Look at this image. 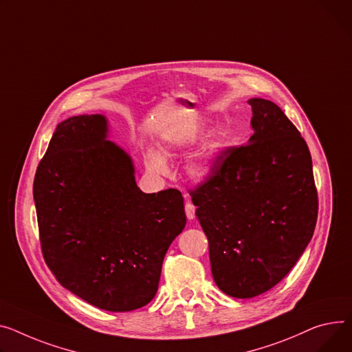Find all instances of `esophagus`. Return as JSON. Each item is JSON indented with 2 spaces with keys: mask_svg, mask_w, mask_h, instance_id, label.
Wrapping results in <instances>:
<instances>
[{
  "mask_svg": "<svg viewBox=\"0 0 352 352\" xmlns=\"http://www.w3.org/2000/svg\"><path fill=\"white\" fill-rule=\"evenodd\" d=\"M185 214H186V218H188V219L195 218V206L190 199L186 201V204H185Z\"/></svg>",
  "mask_w": 352,
  "mask_h": 352,
  "instance_id": "esophagus-1",
  "label": "esophagus"
}]
</instances>
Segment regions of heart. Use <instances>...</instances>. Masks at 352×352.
Here are the masks:
<instances>
[{
    "mask_svg": "<svg viewBox=\"0 0 352 352\" xmlns=\"http://www.w3.org/2000/svg\"><path fill=\"white\" fill-rule=\"evenodd\" d=\"M217 148V144H214L210 147L209 151L201 154L199 157H197L191 164H190V173L197 177V178H202L205 177L209 171L210 167H212V162H214V150ZM164 154L171 155L173 154V147L167 146L162 148ZM147 166L150 167V170H153L157 174H164L167 171V164L166 160H164L158 153L155 151H150L147 154Z\"/></svg>",
    "mask_w": 352,
    "mask_h": 352,
    "instance_id": "1",
    "label": "heart"
}]
</instances>
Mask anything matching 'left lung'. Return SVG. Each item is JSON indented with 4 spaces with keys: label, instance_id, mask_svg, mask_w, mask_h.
<instances>
[{
    "label": "left lung",
    "instance_id": "8db88e82",
    "mask_svg": "<svg viewBox=\"0 0 352 352\" xmlns=\"http://www.w3.org/2000/svg\"><path fill=\"white\" fill-rule=\"evenodd\" d=\"M248 144L225 147L190 190L217 286L250 298L276 286L313 238L318 195L311 154L277 104L250 99Z\"/></svg>",
    "mask_w": 352,
    "mask_h": 352
}]
</instances>
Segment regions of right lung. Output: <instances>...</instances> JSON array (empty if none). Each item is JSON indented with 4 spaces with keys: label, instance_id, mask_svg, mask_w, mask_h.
<instances>
[{
    "label": "right lung",
    "instance_id": "add662e5",
    "mask_svg": "<svg viewBox=\"0 0 352 352\" xmlns=\"http://www.w3.org/2000/svg\"><path fill=\"white\" fill-rule=\"evenodd\" d=\"M106 133L100 114L62 122L36 168L34 199L41 250L58 282L122 313L154 298L186 217L178 190L140 191L130 157Z\"/></svg>",
    "mask_w": 352,
    "mask_h": 352
}]
</instances>
